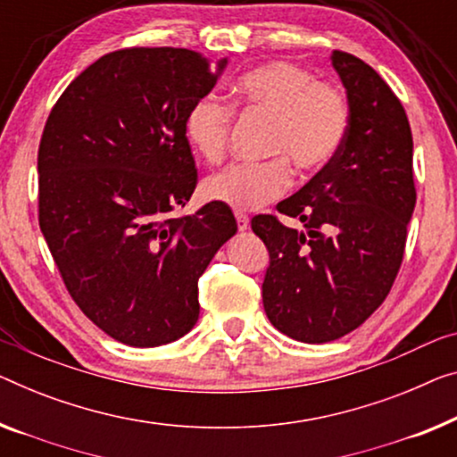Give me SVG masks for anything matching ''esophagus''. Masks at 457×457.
<instances>
[{
	"label": "esophagus",
	"instance_id": "1",
	"mask_svg": "<svg viewBox=\"0 0 457 457\" xmlns=\"http://www.w3.org/2000/svg\"><path fill=\"white\" fill-rule=\"evenodd\" d=\"M236 221H237V229H240V231H246V229L250 228V220H248V215H244V213H236Z\"/></svg>",
	"mask_w": 457,
	"mask_h": 457
}]
</instances>
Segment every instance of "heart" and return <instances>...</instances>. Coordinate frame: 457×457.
Masks as SVG:
<instances>
[{
	"label": "heart",
	"instance_id": "obj_1",
	"mask_svg": "<svg viewBox=\"0 0 457 457\" xmlns=\"http://www.w3.org/2000/svg\"><path fill=\"white\" fill-rule=\"evenodd\" d=\"M234 104L272 117L267 162L231 163L203 182L205 199L236 211H252L281 196L291 185V166L299 174L322 172L335 162L351 129L349 100L337 86L318 81L291 61H269L240 76ZM234 111L215 96L196 100L187 114L190 145L207 163L226 158Z\"/></svg>",
	"mask_w": 457,
	"mask_h": 457
}]
</instances>
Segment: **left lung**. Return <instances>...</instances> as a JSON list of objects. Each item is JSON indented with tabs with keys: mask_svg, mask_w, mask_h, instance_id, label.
Returning <instances> with one entry per match:
<instances>
[{
	"mask_svg": "<svg viewBox=\"0 0 457 457\" xmlns=\"http://www.w3.org/2000/svg\"><path fill=\"white\" fill-rule=\"evenodd\" d=\"M330 59L346 90L351 129L335 162L277 205L303 229L275 215L252 217L270 256L264 312L277 330L310 345L349 335L384 303L417 203L404 106L365 61L343 51Z\"/></svg>",
	"mask_w": 457,
	"mask_h": 457,
	"instance_id": "1",
	"label": "left lung"
}]
</instances>
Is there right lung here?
Segmentation results:
<instances>
[{"label": "right lung", "instance_id": "obj_1", "mask_svg": "<svg viewBox=\"0 0 457 457\" xmlns=\"http://www.w3.org/2000/svg\"><path fill=\"white\" fill-rule=\"evenodd\" d=\"M174 46L100 57L65 87L38 145V223L67 291L108 337L160 346L199 320V277L237 231L196 187L185 120L226 67Z\"/></svg>", "mask_w": 457, "mask_h": 457}]
</instances>
